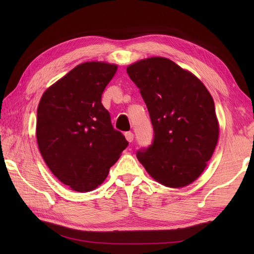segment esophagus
Returning <instances> with one entry per match:
<instances>
[{
    "label": "esophagus",
    "mask_w": 254,
    "mask_h": 254,
    "mask_svg": "<svg viewBox=\"0 0 254 254\" xmlns=\"http://www.w3.org/2000/svg\"><path fill=\"white\" fill-rule=\"evenodd\" d=\"M126 138H127V142H133V139H134V134L132 133V132H127L126 133Z\"/></svg>",
    "instance_id": "34e87169"
}]
</instances>
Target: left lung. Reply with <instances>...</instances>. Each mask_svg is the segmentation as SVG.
Instances as JSON below:
<instances>
[{"mask_svg": "<svg viewBox=\"0 0 254 254\" xmlns=\"http://www.w3.org/2000/svg\"><path fill=\"white\" fill-rule=\"evenodd\" d=\"M127 72L139 88L154 128L152 144L137 150V159L161 185H190L217 144L212 96L197 77L166 58L138 61Z\"/></svg>", "mask_w": 254, "mask_h": 254, "instance_id": "8db88e82", "label": "left lung"}]
</instances>
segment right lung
Segmentation results:
<instances>
[{
  "label": "right lung",
  "mask_w": 254,
  "mask_h": 254,
  "mask_svg": "<svg viewBox=\"0 0 254 254\" xmlns=\"http://www.w3.org/2000/svg\"><path fill=\"white\" fill-rule=\"evenodd\" d=\"M117 67L104 62L79 64L48 88L38 106L36 134L42 158L75 191L101 185L128 145L101 104Z\"/></svg>",
  "instance_id": "right-lung-1"
}]
</instances>
